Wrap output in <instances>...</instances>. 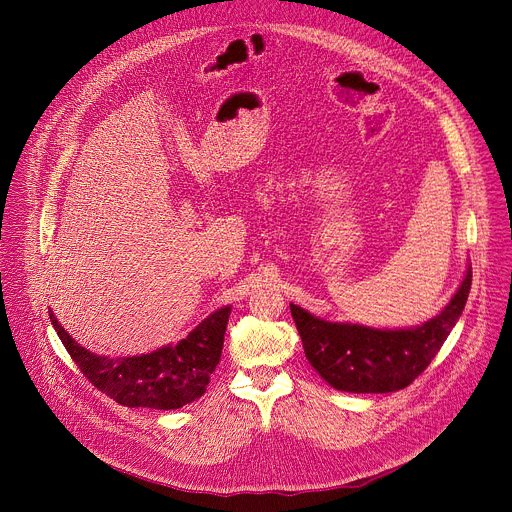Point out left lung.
I'll return each mask as SVG.
<instances>
[{"mask_svg": "<svg viewBox=\"0 0 512 512\" xmlns=\"http://www.w3.org/2000/svg\"><path fill=\"white\" fill-rule=\"evenodd\" d=\"M472 267L452 302L423 326L409 330H375L358 324H336L314 318L289 304L302 336L306 358L338 391L393 393L409 387L440 352L466 306Z\"/></svg>", "mask_w": 512, "mask_h": 512, "instance_id": "obj_1", "label": "left lung"}]
</instances>
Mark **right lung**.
I'll return each instance as SVG.
<instances>
[{"label":"right lung","mask_w":512,"mask_h":512,"mask_svg":"<svg viewBox=\"0 0 512 512\" xmlns=\"http://www.w3.org/2000/svg\"><path fill=\"white\" fill-rule=\"evenodd\" d=\"M231 308H221L198 324L176 346L150 354L107 358L72 340L50 312V322L93 387L125 407L180 409L206 393L210 375L221 360Z\"/></svg>","instance_id":"add662e5"}]
</instances>
